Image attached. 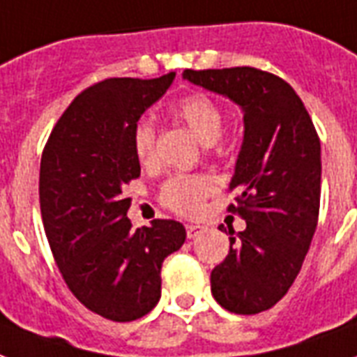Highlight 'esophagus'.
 Listing matches in <instances>:
<instances>
[{
    "label": "esophagus",
    "mask_w": 357,
    "mask_h": 357,
    "mask_svg": "<svg viewBox=\"0 0 357 357\" xmlns=\"http://www.w3.org/2000/svg\"><path fill=\"white\" fill-rule=\"evenodd\" d=\"M187 238H197L202 232H206L204 225H187Z\"/></svg>",
    "instance_id": "obj_1"
}]
</instances>
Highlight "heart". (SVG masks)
I'll return each instance as SVG.
<instances>
[{"label": "heart", "instance_id": "b5f03b06", "mask_svg": "<svg viewBox=\"0 0 357 357\" xmlns=\"http://www.w3.org/2000/svg\"><path fill=\"white\" fill-rule=\"evenodd\" d=\"M172 113L183 121L204 145H213L223 132V109L206 94H189L174 104ZM132 149L142 165L155 158V126L142 119L132 130ZM213 191V181L208 176H174L160 189V200L172 212L192 215L199 212L202 200Z\"/></svg>", "mask_w": 357, "mask_h": 357}]
</instances>
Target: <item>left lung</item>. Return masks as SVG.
I'll return each mask as SVG.
<instances>
[{"mask_svg":"<svg viewBox=\"0 0 357 357\" xmlns=\"http://www.w3.org/2000/svg\"><path fill=\"white\" fill-rule=\"evenodd\" d=\"M183 79L229 98L244 113V139L231 189V212L245 229L229 234L231 250L212 271L213 299L234 314L273 308L297 278L318 225L321 151L297 92L255 68L185 70Z\"/></svg>","mask_w":357,"mask_h":357,"instance_id":"left-lung-1","label":"left lung"}]
</instances>
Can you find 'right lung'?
I'll return each instance as SVG.
<instances>
[{"label":"right lung","instance_id":"right-lung-1","mask_svg":"<svg viewBox=\"0 0 357 357\" xmlns=\"http://www.w3.org/2000/svg\"><path fill=\"white\" fill-rule=\"evenodd\" d=\"M174 77L92 84L60 117L41 157L39 202L58 268L89 310L113 321L138 319L157 306L162 261L187 236L174 219L132 229V200L123 195L142 170L134 125Z\"/></svg>","mask_w":357,"mask_h":357}]
</instances>
